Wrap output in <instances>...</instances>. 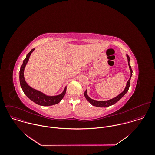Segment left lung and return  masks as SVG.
I'll return each instance as SVG.
<instances>
[{
	"label": "left lung",
	"instance_id": "1",
	"mask_svg": "<svg viewBox=\"0 0 155 155\" xmlns=\"http://www.w3.org/2000/svg\"><path fill=\"white\" fill-rule=\"evenodd\" d=\"M127 58H128V66L130 67V70L131 71V76L129 79V80L128 81L127 83V85L125 89L124 90V91L122 92H121L120 94H119L117 96H116V97L109 100H107V101H97V100H94L91 99V98H89L87 94V90L85 91V93H84V95L86 98V99L89 102L94 106H96V107H107L109 106H110L111 105L115 104L116 103H117L119 100H120L124 95L125 94L128 92L130 86V80L131 78V76L133 75V70L131 69V66L130 64V58L128 56V55H127Z\"/></svg>",
	"mask_w": 155,
	"mask_h": 155
}]
</instances>
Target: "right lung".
<instances>
[{
    "label": "right lung",
    "instance_id": "add662e5",
    "mask_svg": "<svg viewBox=\"0 0 155 155\" xmlns=\"http://www.w3.org/2000/svg\"><path fill=\"white\" fill-rule=\"evenodd\" d=\"M35 48L32 49L30 52L27 55L26 58L24 60L22 66L20 68V83L21 87L22 88L24 93L26 95V96L33 101L36 104L42 106H52L56 104H58L61 101V100L63 98L66 92V87L64 89L63 92L58 95L55 96H48L45 95L42 92L38 91L36 89L32 88L30 87L25 82L24 77V70L25 67L26 66L27 62L28 61L30 56Z\"/></svg>",
    "mask_w": 155,
    "mask_h": 155
}]
</instances>
